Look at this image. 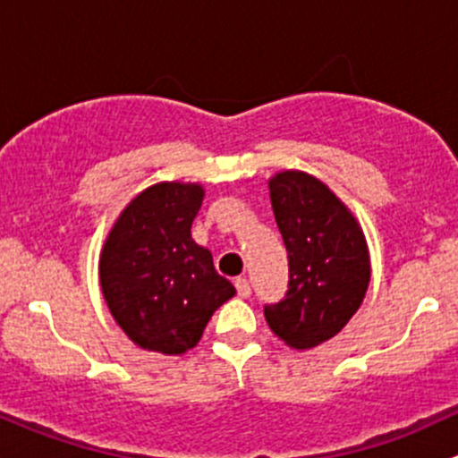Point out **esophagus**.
I'll return each mask as SVG.
<instances>
[{
    "mask_svg": "<svg viewBox=\"0 0 458 458\" xmlns=\"http://www.w3.org/2000/svg\"><path fill=\"white\" fill-rule=\"evenodd\" d=\"M234 287H237V293L242 298H248L250 293H252V290H250L248 278H237V281H234Z\"/></svg>",
    "mask_w": 458,
    "mask_h": 458,
    "instance_id": "1",
    "label": "esophagus"
}]
</instances>
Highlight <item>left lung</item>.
<instances>
[{"instance_id":"8db88e82","label":"left lung","mask_w":458,"mask_h":458,"mask_svg":"<svg viewBox=\"0 0 458 458\" xmlns=\"http://www.w3.org/2000/svg\"><path fill=\"white\" fill-rule=\"evenodd\" d=\"M269 197L290 281L285 296L263 314L283 343L311 349L340 334L362 305L370 281L367 242L343 201L307 173H278Z\"/></svg>"}]
</instances>
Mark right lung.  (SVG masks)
Masks as SVG:
<instances>
[{
  "label": "right lung",
  "mask_w": 458,
  "mask_h": 458,
  "mask_svg": "<svg viewBox=\"0 0 458 458\" xmlns=\"http://www.w3.org/2000/svg\"><path fill=\"white\" fill-rule=\"evenodd\" d=\"M204 199L197 184L142 191L114 224L100 254L109 311L138 346L180 355L199 343L210 316L234 296L213 254L191 239Z\"/></svg>",
  "instance_id": "add662e5"
}]
</instances>
